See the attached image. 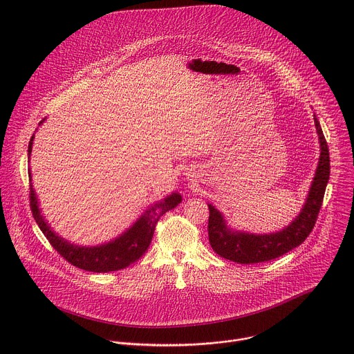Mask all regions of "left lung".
<instances>
[{
	"label": "left lung",
	"mask_w": 354,
	"mask_h": 354,
	"mask_svg": "<svg viewBox=\"0 0 354 354\" xmlns=\"http://www.w3.org/2000/svg\"><path fill=\"white\" fill-rule=\"evenodd\" d=\"M315 124L320 139V158L306 203L291 225L277 233L252 234L227 227L223 215L211 204L208 237L212 250L225 259L237 263H261L276 259L301 245L313 230L330 179V150L319 120Z\"/></svg>",
	"instance_id": "obj_1"
}]
</instances>
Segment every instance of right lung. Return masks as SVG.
<instances>
[{
	"mask_svg": "<svg viewBox=\"0 0 354 354\" xmlns=\"http://www.w3.org/2000/svg\"><path fill=\"white\" fill-rule=\"evenodd\" d=\"M44 120L39 122V125ZM32 140L34 135L28 142V158L32 149ZM28 178L31 180L30 172ZM179 203H182V196L179 193H172L162 201H158L157 204L151 205L147 211H145V214L127 232H124L120 237L114 239L113 241L96 247H78L59 237L50 229L45 218L41 215L35 193L30 183V208L44 236L48 239L50 245L60 254V257H63L68 263L78 269L93 273L121 270L124 268H128L131 263L136 262L147 251L158 219L165 212L174 209Z\"/></svg>",
	"mask_w": 354,
	"mask_h": 354,
	"instance_id": "right-lung-1",
	"label": "right lung"
}]
</instances>
